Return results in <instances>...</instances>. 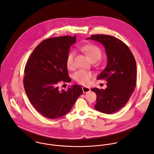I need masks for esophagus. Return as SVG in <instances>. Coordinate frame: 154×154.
<instances>
[{
  "label": "esophagus",
  "mask_w": 154,
  "mask_h": 154,
  "mask_svg": "<svg viewBox=\"0 0 154 154\" xmlns=\"http://www.w3.org/2000/svg\"><path fill=\"white\" fill-rule=\"evenodd\" d=\"M82 91L84 93H88L90 91V89L87 87H82Z\"/></svg>",
  "instance_id": "esophagus-1"
}]
</instances>
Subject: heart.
<instances>
[{
  "instance_id": "heart-1",
  "label": "heart",
  "mask_w": 154,
  "mask_h": 154,
  "mask_svg": "<svg viewBox=\"0 0 154 154\" xmlns=\"http://www.w3.org/2000/svg\"><path fill=\"white\" fill-rule=\"evenodd\" d=\"M82 51L86 54L91 62H96L102 57V51L100 49L95 45H84L81 48ZM75 55V52L74 51H71L67 55L66 58V65L68 69H71L74 66V58ZM92 76L91 72L79 70L73 74V78L76 82L78 84L87 85L90 81V79Z\"/></svg>"
}]
</instances>
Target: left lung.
<instances>
[{
  "label": "left lung",
  "instance_id": "left-lung-1",
  "mask_svg": "<svg viewBox=\"0 0 154 154\" xmlns=\"http://www.w3.org/2000/svg\"><path fill=\"white\" fill-rule=\"evenodd\" d=\"M87 40H93L103 45L108 63L97 79L107 81V87L92 91L97 96L96 110L112 114L121 109L128 101L136 85V62L128 46L120 40L111 35H92Z\"/></svg>",
  "mask_w": 154,
  "mask_h": 154
}]
</instances>
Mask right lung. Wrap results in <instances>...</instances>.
Returning a JSON list of instances; mask_svg holds the SVG:
<instances>
[{"label": "right lung", "mask_w": 154, "mask_h": 154, "mask_svg": "<svg viewBox=\"0 0 154 154\" xmlns=\"http://www.w3.org/2000/svg\"><path fill=\"white\" fill-rule=\"evenodd\" d=\"M76 35L52 37L43 41L33 51L25 68L23 84L33 106L43 116L55 119L68 113L82 94L79 85L67 91L58 90V84L70 82L66 58Z\"/></svg>", "instance_id": "obj_1"}]
</instances>
